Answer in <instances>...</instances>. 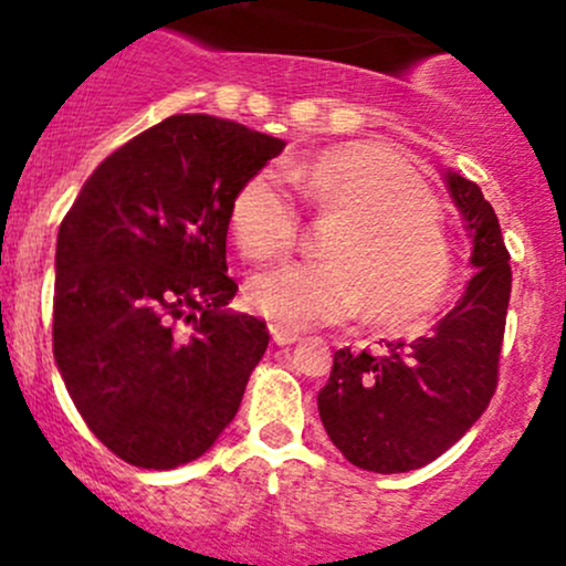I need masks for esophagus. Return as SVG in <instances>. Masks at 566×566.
<instances>
[{
	"label": "esophagus",
	"mask_w": 566,
	"mask_h": 566,
	"mask_svg": "<svg viewBox=\"0 0 566 566\" xmlns=\"http://www.w3.org/2000/svg\"><path fill=\"white\" fill-rule=\"evenodd\" d=\"M271 336H273V342H276V344H295V342H301V333L284 328V325H271Z\"/></svg>",
	"instance_id": "34e87169"
}]
</instances>
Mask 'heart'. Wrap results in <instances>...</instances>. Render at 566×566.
Instances as JSON below:
<instances>
[{
  "label": "heart",
  "mask_w": 566,
  "mask_h": 566,
  "mask_svg": "<svg viewBox=\"0 0 566 566\" xmlns=\"http://www.w3.org/2000/svg\"><path fill=\"white\" fill-rule=\"evenodd\" d=\"M306 198L338 217L325 263H284L247 284L254 312L290 331L342 323L363 308L374 325L431 312L453 276L437 203L415 165L385 143L328 148L293 174ZM230 235L252 260L287 252L298 213L268 174L252 176L230 203Z\"/></svg>",
  "instance_id": "1"
}]
</instances>
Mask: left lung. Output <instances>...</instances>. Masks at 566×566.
Returning a JSON list of instances; mask_svg holds the SVG:
<instances>
[{"instance_id":"1","label":"left lung","mask_w":566,"mask_h":566,"mask_svg":"<svg viewBox=\"0 0 566 566\" xmlns=\"http://www.w3.org/2000/svg\"><path fill=\"white\" fill-rule=\"evenodd\" d=\"M444 184L472 238L469 263L478 273L423 336L388 342L377 355L338 349L317 396L331 442L366 472L398 474L431 463L478 423L496 390L510 254L478 184L455 170H444Z\"/></svg>"}]
</instances>
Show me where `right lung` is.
Wrapping results in <instances>:
<instances>
[{
  "label": "right lung",
  "mask_w": 566,
  "mask_h": 566,
  "mask_svg": "<svg viewBox=\"0 0 566 566\" xmlns=\"http://www.w3.org/2000/svg\"><path fill=\"white\" fill-rule=\"evenodd\" d=\"M282 148L228 118L170 116L99 163L59 228L53 358L133 467L195 461L233 423L271 336L228 308L230 203Z\"/></svg>",
  "instance_id": "1"
}]
</instances>
